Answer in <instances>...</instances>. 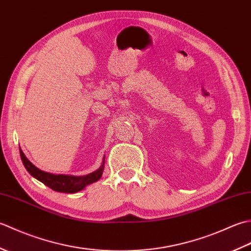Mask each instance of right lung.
<instances>
[{
    "instance_id": "1",
    "label": "right lung",
    "mask_w": 251,
    "mask_h": 251,
    "mask_svg": "<svg viewBox=\"0 0 251 251\" xmlns=\"http://www.w3.org/2000/svg\"><path fill=\"white\" fill-rule=\"evenodd\" d=\"M20 157L23 161L25 169L28 170V173L41 181L42 183L49 186L51 190L61 192V193H76L78 191H82L87 185L92 184L96 181H98L101 176H102L103 169H104V157L103 161L101 163L100 167L95 170V172L90 173L85 176H72V175H55L50 173H46L44 170H41L40 168L35 167L28 158L25 157V153L19 148Z\"/></svg>"
}]
</instances>
